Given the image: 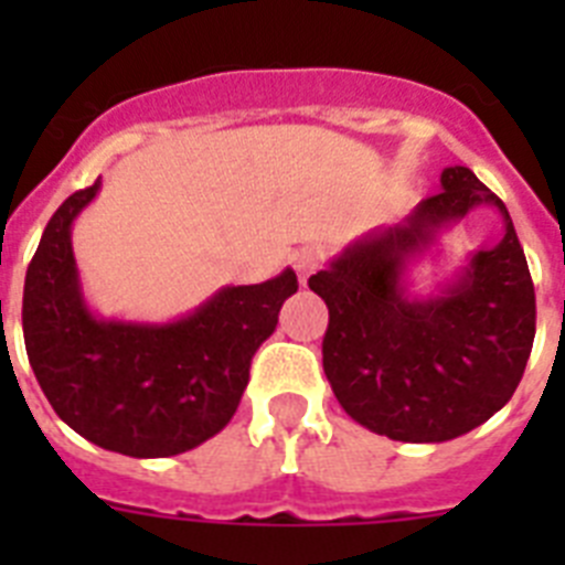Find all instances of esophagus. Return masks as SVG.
Returning <instances> with one entry per match:
<instances>
[{
  "label": "esophagus",
  "mask_w": 565,
  "mask_h": 565,
  "mask_svg": "<svg viewBox=\"0 0 565 565\" xmlns=\"http://www.w3.org/2000/svg\"><path fill=\"white\" fill-rule=\"evenodd\" d=\"M291 263L299 274V282H302V286H308L311 274L319 268V252H313V248H299V252H294Z\"/></svg>",
  "instance_id": "34e87169"
}]
</instances>
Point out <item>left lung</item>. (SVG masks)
<instances>
[{"instance_id": "obj_1", "label": "left lung", "mask_w": 565, "mask_h": 565, "mask_svg": "<svg viewBox=\"0 0 565 565\" xmlns=\"http://www.w3.org/2000/svg\"><path fill=\"white\" fill-rule=\"evenodd\" d=\"M476 205L502 212V243L470 255L438 295L413 298L412 263ZM308 286L328 306L322 367L333 396L379 436H463L501 411L526 371L535 286L507 206L467 167L444 169L441 192L348 243Z\"/></svg>"}]
</instances>
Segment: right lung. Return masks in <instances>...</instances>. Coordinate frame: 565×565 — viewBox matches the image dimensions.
<instances>
[{"label":"right lung","instance_id":"right-lung-1","mask_svg":"<svg viewBox=\"0 0 565 565\" xmlns=\"http://www.w3.org/2000/svg\"><path fill=\"white\" fill-rule=\"evenodd\" d=\"M102 181L50 217L24 277L30 367L64 424L104 450L169 458L232 422L257 348L297 294L286 268L259 286H226L172 322H127L89 311L73 257V221Z\"/></svg>","mask_w":565,"mask_h":565}]
</instances>
